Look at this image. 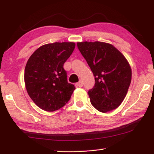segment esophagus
Listing matches in <instances>:
<instances>
[{"label": "esophagus", "instance_id": "1", "mask_svg": "<svg viewBox=\"0 0 154 154\" xmlns=\"http://www.w3.org/2000/svg\"><path fill=\"white\" fill-rule=\"evenodd\" d=\"M75 85H76L77 86H78V87H82L83 85V82H82V80H80L79 82H77Z\"/></svg>", "mask_w": 154, "mask_h": 154}]
</instances>
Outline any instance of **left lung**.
<instances>
[{
	"label": "left lung",
	"instance_id": "8db88e82",
	"mask_svg": "<svg viewBox=\"0 0 154 154\" xmlns=\"http://www.w3.org/2000/svg\"><path fill=\"white\" fill-rule=\"evenodd\" d=\"M77 45L95 77L94 86L88 92L91 104L103 113L118 108L131 82L127 59L110 43L83 41Z\"/></svg>",
	"mask_w": 154,
	"mask_h": 154
}]
</instances>
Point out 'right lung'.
I'll use <instances>...</instances> for the list:
<instances>
[{"label":"right lung","instance_id":"obj_1","mask_svg":"<svg viewBox=\"0 0 154 154\" xmlns=\"http://www.w3.org/2000/svg\"><path fill=\"white\" fill-rule=\"evenodd\" d=\"M75 47L73 42H56L41 46L26 65L24 82L28 95L40 109L54 111L70 100L75 86L67 82L63 65Z\"/></svg>","mask_w":154,"mask_h":154}]
</instances>
